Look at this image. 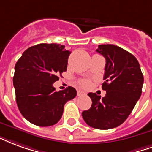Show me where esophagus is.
Segmentation results:
<instances>
[{"instance_id":"34e87169","label":"esophagus","mask_w":152,"mask_h":152,"mask_svg":"<svg viewBox=\"0 0 152 152\" xmlns=\"http://www.w3.org/2000/svg\"><path fill=\"white\" fill-rule=\"evenodd\" d=\"M86 93L84 92V91H77V96H84Z\"/></svg>"}]
</instances>
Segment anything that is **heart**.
Here are the masks:
<instances>
[{"label": "heart", "mask_w": 152, "mask_h": 152, "mask_svg": "<svg viewBox=\"0 0 152 152\" xmlns=\"http://www.w3.org/2000/svg\"><path fill=\"white\" fill-rule=\"evenodd\" d=\"M79 84H80L81 86L82 87H87L89 86V81L87 80V79H83V80H81L79 81Z\"/></svg>", "instance_id": "b5f03b06"}]
</instances>
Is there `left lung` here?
I'll use <instances>...</instances> for the list:
<instances>
[{"instance_id":"8db88e82","label":"left lung","mask_w":152,"mask_h":152,"mask_svg":"<svg viewBox=\"0 0 152 152\" xmlns=\"http://www.w3.org/2000/svg\"><path fill=\"white\" fill-rule=\"evenodd\" d=\"M96 52L106 60L104 83L102 84L106 95L101 98L96 93H88L92 104L82 116L95 129H113L127 119L140 98L143 75L138 60L121 48L100 44Z\"/></svg>"}]
</instances>
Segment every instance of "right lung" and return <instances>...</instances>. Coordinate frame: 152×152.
Instances as JSON below:
<instances>
[{
  "label": "right lung",
  "mask_w": 152,
  "mask_h": 152,
  "mask_svg": "<svg viewBox=\"0 0 152 152\" xmlns=\"http://www.w3.org/2000/svg\"><path fill=\"white\" fill-rule=\"evenodd\" d=\"M71 52L58 44H39L23 53L15 65L13 78L20 113L35 126L55 125L63 114L64 105L77 96L68 87L56 91L53 84L66 71Z\"/></svg>",
  "instance_id": "right-lung-1"
}]
</instances>
